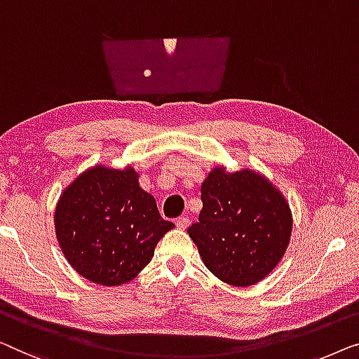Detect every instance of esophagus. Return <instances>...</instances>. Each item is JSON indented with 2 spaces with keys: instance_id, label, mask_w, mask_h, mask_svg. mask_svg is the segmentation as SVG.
<instances>
[{
  "instance_id": "obj_1",
  "label": "esophagus",
  "mask_w": 359,
  "mask_h": 359,
  "mask_svg": "<svg viewBox=\"0 0 359 359\" xmlns=\"http://www.w3.org/2000/svg\"><path fill=\"white\" fill-rule=\"evenodd\" d=\"M189 224H190V219L187 218V216H180V218L175 219V226H177L179 229H187L189 228Z\"/></svg>"
}]
</instances>
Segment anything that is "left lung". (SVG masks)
Wrapping results in <instances>:
<instances>
[{
    "mask_svg": "<svg viewBox=\"0 0 359 359\" xmlns=\"http://www.w3.org/2000/svg\"><path fill=\"white\" fill-rule=\"evenodd\" d=\"M198 223L187 232L206 269L231 286H252L269 276L286 254L292 211L264 174L215 165L201 182Z\"/></svg>",
    "mask_w": 359,
    "mask_h": 359,
    "instance_id": "1",
    "label": "left lung"
}]
</instances>
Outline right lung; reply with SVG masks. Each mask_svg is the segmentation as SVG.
I'll return each instance as SVG.
<instances>
[{"instance_id":"add662e5","label":"right lung","mask_w":359,"mask_h":359,"mask_svg":"<svg viewBox=\"0 0 359 359\" xmlns=\"http://www.w3.org/2000/svg\"><path fill=\"white\" fill-rule=\"evenodd\" d=\"M65 259L83 278L120 286L149 264L165 232L153 195L140 187L133 165L95 164L62 191L53 215Z\"/></svg>"}]
</instances>
